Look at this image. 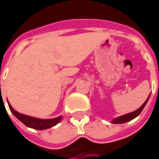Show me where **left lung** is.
Wrapping results in <instances>:
<instances>
[{
    "mask_svg": "<svg viewBox=\"0 0 159 159\" xmlns=\"http://www.w3.org/2000/svg\"><path fill=\"white\" fill-rule=\"evenodd\" d=\"M150 97V95H149ZM149 97L146 99V101H145L144 104L142 105L139 109L137 110L134 111V112H132V113H129V114H124V115H121V116H120V117H117V118H115L113 120V121L112 123H114V124H122V123H126L127 121H130V120H134V118H136L137 116L139 115V114L141 113L142 110L144 109V107L146 105V103L148 102V99Z\"/></svg>",
    "mask_w": 159,
    "mask_h": 159,
    "instance_id": "left-lung-1",
    "label": "left lung"
}]
</instances>
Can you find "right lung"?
<instances>
[{"mask_svg": "<svg viewBox=\"0 0 159 159\" xmlns=\"http://www.w3.org/2000/svg\"><path fill=\"white\" fill-rule=\"evenodd\" d=\"M8 107H9L10 111L13 113V114L18 120H20L26 126L33 128V129H48V128H51L52 126H56L57 124L59 123L61 121V120H62V116H59V117H57V118L54 119H48V120L34 118V117L27 116V115H25V114H20L19 112L14 110V108L12 107V106L9 104V102H8Z\"/></svg>", "mask_w": 159, "mask_h": 159, "instance_id": "1", "label": "right lung"}]
</instances>
